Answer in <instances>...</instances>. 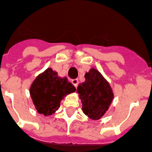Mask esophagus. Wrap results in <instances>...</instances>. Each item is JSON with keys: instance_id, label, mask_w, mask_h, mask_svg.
<instances>
[{"instance_id": "1", "label": "esophagus", "mask_w": 152, "mask_h": 152, "mask_svg": "<svg viewBox=\"0 0 152 152\" xmlns=\"http://www.w3.org/2000/svg\"><path fill=\"white\" fill-rule=\"evenodd\" d=\"M72 85L75 87H77V86H78V84H79V82H78V80L77 79H74V80H72Z\"/></svg>"}]
</instances>
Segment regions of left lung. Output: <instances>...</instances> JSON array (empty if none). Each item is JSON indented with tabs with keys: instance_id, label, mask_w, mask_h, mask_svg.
<instances>
[{
	"instance_id": "1",
	"label": "left lung",
	"mask_w": 152,
	"mask_h": 152,
	"mask_svg": "<svg viewBox=\"0 0 152 152\" xmlns=\"http://www.w3.org/2000/svg\"><path fill=\"white\" fill-rule=\"evenodd\" d=\"M85 78V82L77 87L83 112L91 120H99L108 110L114 94L109 83L95 68L86 72Z\"/></svg>"
}]
</instances>
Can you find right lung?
Masks as SVG:
<instances>
[{"label":"right lung","instance_id":"right-lung-1","mask_svg":"<svg viewBox=\"0 0 152 152\" xmlns=\"http://www.w3.org/2000/svg\"><path fill=\"white\" fill-rule=\"evenodd\" d=\"M76 91L66 77H60L51 68H47L34 80L30 94L38 113L50 115L60 107V102L66 94Z\"/></svg>","mask_w":152,"mask_h":152}]
</instances>
